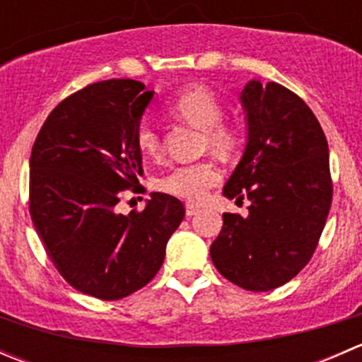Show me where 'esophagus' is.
Returning a JSON list of instances; mask_svg holds the SVG:
<instances>
[{
	"label": "esophagus",
	"mask_w": 362,
	"mask_h": 362,
	"mask_svg": "<svg viewBox=\"0 0 362 362\" xmlns=\"http://www.w3.org/2000/svg\"><path fill=\"white\" fill-rule=\"evenodd\" d=\"M198 211H199L198 204H192V203L185 204V214H187V217H192V215H196Z\"/></svg>",
	"instance_id": "34e87169"
}]
</instances>
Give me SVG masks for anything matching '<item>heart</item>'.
Masks as SVG:
<instances>
[{
    "mask_svg": "<svg viewBox=\"0 0 362 362\" xmlns=\"http://www.w3.org/2000/svg\"><path fill=\"white\" fill-rule=\"evenodd\" d=\"M170 115L185 120L203 131L204 145L211 151L229 154L238 145V131L235 126L222 122L224 107L217 94L204 86H189L177 94L166 107ZM136 147L145 158H158L160 152L159 134L151 124L144 122L136 131ZM221 182V171L211 160L175 166L159 180L164 192L199 202L206 191Z\"/></svg>",
    "mask_w": 362,
    "mask_h": 362,
    "instance_id": "b5f03b06",
    "label": "heart"
}]
</instances>
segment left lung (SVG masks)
I'll list each match as a JSON object with an SVG mask.
<instances>
[{
	"instance_id": "8db88e82",
	"label": "left lung",
	"mask_w": 362,
	"mask_h": 362,
	"mask_svg": "<svg viewBox=\"0 0 362 362\" xmlns=\"http://www.w3.org/2000/svg\"><path fill=\"white\" fill-rule=\"evenodd\" d=\"M240 103L245 151L222 194L249 199V215H222L210 257L229 282L262 293L294 279L317 249L333 198L329 147L308 105L280 83L252 78Z\"/></svg>"
}]
</instances>
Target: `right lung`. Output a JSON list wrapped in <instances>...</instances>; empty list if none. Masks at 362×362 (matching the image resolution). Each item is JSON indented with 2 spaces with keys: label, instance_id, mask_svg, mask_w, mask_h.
<instances>
[{
  "label": "right lung",
  "instance_id": "1",
  "mask_svg": "<svg viewBox=\"0 0 362 362\" xmlns=\"http://www.w3.org/2000/svg\"><path fill=\"white\" fill-rule=\"evenodd\" d=\"M154 94L131 78L87 86L47 117L29 159V214L50 261L73 289L105 301L154 279L185 215L164 192L141 211L115 210L141 175L136 131Z\"/></svg>",
  "mask_w": 362,
  "mask_h": 362
}]
</instances>
